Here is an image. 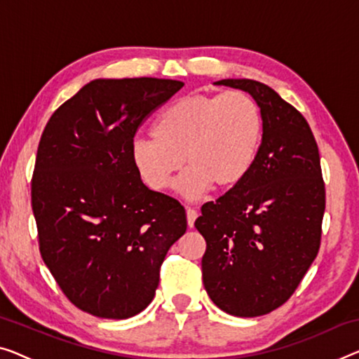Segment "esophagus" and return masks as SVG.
<instances>
[{
    "instance_id": "1",
    "label": "esophagus",
    "mask_w": 359,
    "mask_h": 359,
    "mask_svg": "<svg viewBox=\"0 0 359 359\" xmlns=\"http://www.w3.org/2000/svg\"><path fill=\"white\" fill-rule=\"evenodd\" d=\"M196 217H198V212L194 210V208H187V224H189L190 229L195 226Z\"/></svg>"
}]
</instances>
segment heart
Returning a JSON list of instances; mask_svg holds the SVG:
<instances>
[{"mask_svg": "<svg viewBox=\"0 0 359 359\" xmlns=\"http://www.w3.org/2000/svg\"><path fill=\"white\" fill-rule=\"evenodd\" d=\"M264 122L245 92L182 96L159 112L153 135L135 137L130 159L148 189H169L182 164H189L175 190L198 200L216 184L232 189L248 177L263 143Z\"/></svg>", "mask_w": 359, "mask_h": 359, "instance_id": "obj_1", "label": "heart"}]
</instances>
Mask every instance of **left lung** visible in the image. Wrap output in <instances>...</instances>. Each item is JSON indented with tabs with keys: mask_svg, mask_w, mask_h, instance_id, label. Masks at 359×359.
Masks as SVG:
<instances>
[{
	"mask_svg": "<svg viewBox=\"0 0 359 359\" xmlns=\"http://www.w3.org/2000/svg\"><path fill=\"white\" fill-rule=\"evenodd\" d=\"M251 95L263 114L259 156L242 184L201 208L203 283L212 303L238 318L287 302L316 258L325 190L319 149L299 112L267 85L224 79Z\"/></svg>",
	"mask_w": 359,
	"mask_h": 359,
	"instance_id": "obj_1",
	"label": "left lung"
}]
</instances>
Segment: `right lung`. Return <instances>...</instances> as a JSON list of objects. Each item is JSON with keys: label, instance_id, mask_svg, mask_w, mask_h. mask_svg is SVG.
I'll list each match as a JSON object with an SVG mask.
<instances>
[{"label": "right lung", "instance_id": "add662e5", "mask_svg": "<svg viewBox=\"0 0 359 359\" xmlns=\"http://www.w3.org/2000/svg\"><path fill=\"white\" fill-rule=\"evenodd\" d=\"M182 87L169 79H96L43 130L32 179L40 253L64 295L96 318L143 311L165 253L187 231L184 206L149 190L130 159L138 126Z\"/></svg>", "mask_w": 359, "mask_h": 359}]
</instances>
